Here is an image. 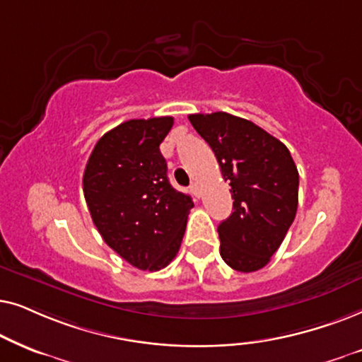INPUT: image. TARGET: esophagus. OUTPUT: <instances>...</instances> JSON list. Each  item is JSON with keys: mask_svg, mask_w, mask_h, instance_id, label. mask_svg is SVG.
<instances>
[{"mask_svg": "<svg viewBox=\"0 0 362 362\" xmlns=\"http://www.w3.org/2000/svg\"><path fill=\"white\" fill-rule=\"evenodd\" d=\"M190 190H192V194H194L195 197H200V185L197 184V182H192Z\"/></svg>", "mask_w": 362, "mask_h": 362, "instance_id": "obj_1", "label": "esophagus"}]
</instances>
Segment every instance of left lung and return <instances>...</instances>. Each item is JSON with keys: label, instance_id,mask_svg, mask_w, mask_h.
I'll use <instances>...</instances> for the list:
<instances>
[{"label": "left lung", "instance_id": "1", "mask_svg": "<svg viewBox=\"0 0 362 362\" xmlns=\"http://www.w3.org/2000/svg\"><path fill=\"white\" fill-rule=\"evenodd\" d=\"M189 120L231 187L233 211L218 225L221 258L237 272H257L268 264L296 216L300 175L291 153L237 115L192 114Z\"/></svg>", "mask_w": 362, "mask_h": 362}]
</instances>
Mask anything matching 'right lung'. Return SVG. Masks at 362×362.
Masks as SVG:
<instances>
[{
    "label": "right lung",
    "instance_id": "obj_1",
    "mask_svg": "<svg viewBox=\"0 0 362 362\" xmlns=\"http://www.w3.org/2000/svg\"><path fill=\"white\" fill-rule=\"evenodd\" d=\"M173 117L131 119L95 144L83 177L84 199L104 242L139 269L175 258L194 202L167 177L160 144Z\"/></svg>",
    "mask_w": 362,
    "mask_h": 362
}]
</instances>
